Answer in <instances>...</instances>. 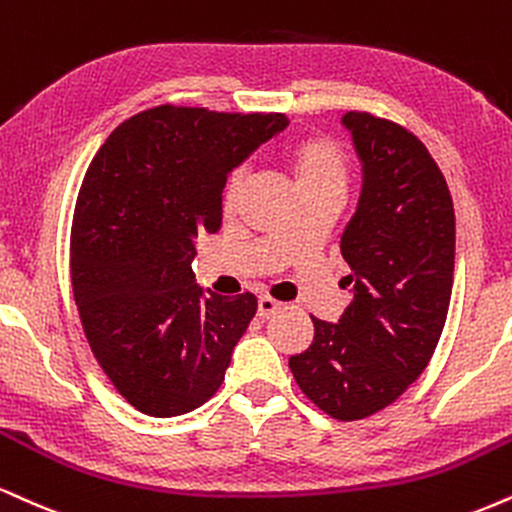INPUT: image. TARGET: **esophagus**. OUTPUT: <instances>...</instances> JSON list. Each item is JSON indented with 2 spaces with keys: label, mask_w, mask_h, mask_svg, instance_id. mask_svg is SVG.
<instances>
[{
  "label": "esophagus",
  "mask_w": 512,
  "mask_h": 512,
  "mask_svg": "<svg viewBox=\"0 0 512 512\" xmlns=\"http://www.w3.org/2000/svg\"><path fill=\"white\" fill-rule=\"evenodd\" d=\"M279 310H281V303H276V300L269 298V295H260V300H257V315L262 319H269Z\"/></svg>",
  "instance_id": "34e87169"
}]
</instances>
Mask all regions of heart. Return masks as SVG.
Returning a JSON list of instances; mask_svg holds the SVG:
<instances>
[{
  "label": "heart",
  "mask_w": 512,
  "mask_h": 512,
  "mask_svg": "<svg viewBox=\"0 0 512 512\" xmlns=\"http://www.w3.org/2000/svg\"><path fill=\"white\" fill-rule=\"evenodd\" d=\"M291 169L300 190H310L319 186H343L346 183V155L341 145L329 135H305L295 140L288 152ZM245 169H233L224 183V205L231 207L243 193Z\"/></svg>",
  "instance_id": "heart-1"
}]
</instances>
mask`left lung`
I'll use <instances>...</instances> for the list:
<instances>
[{
  "mask_svg": "<svg viewBox=\"0 0 512 512\" xmlns=\"http://www.w3.org/2000/svg\"><path fill=\"white\" fill-rule=\"evenodd\" d=\"M362 193L341 236L353 303L338 324L312 317L315 338L288 360L300 391L341 422L391 405L424 372L446 324L455 212L439 164L417 135L348 112Z\"/></svg>",
  "mask_w": 512,
  "mask_h": 512,
  "instance_id": "1",
  "label": "left lung"
}]
</instances>
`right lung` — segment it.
<instances>
[{"mask_svg": "<svg viewBox=\"0 0 512 512\" xmlns=\"http://www.w3.org/2000/svg\"><path fill=\"white\" fill-rule=\"evenodd\" d=\"M286 114L147 109L92 157L71 226V286L92 355L135 410L176 417L219 391L257 298L195 283V238L217 233L229 171Z\"/></svg>", "mask_w": 512, "mask_h": 512, "instance_id": "right-lung-1", "label": "right lung"}]
</instances>
